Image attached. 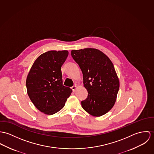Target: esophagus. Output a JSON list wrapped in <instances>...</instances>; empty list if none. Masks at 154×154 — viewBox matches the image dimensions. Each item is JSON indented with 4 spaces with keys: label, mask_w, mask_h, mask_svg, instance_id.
<instances>
[{
    "label": "esophagus",
    "mask_w": 154,
    "mask_h": 154,
    "mask_svg": "<svg viewBox=\"0 0 154 154\" xmlns=\"http://www.w3.org/2000/svg\"><path fill=\"white\" fill-rule=\"evenodd\" d=\"M77 88V86L76 85H74V86H72V87H71V89H72V90L73 91H74L75 90V89Z\"/></svg>",
    "instance_id": "1"
}]
</instances>
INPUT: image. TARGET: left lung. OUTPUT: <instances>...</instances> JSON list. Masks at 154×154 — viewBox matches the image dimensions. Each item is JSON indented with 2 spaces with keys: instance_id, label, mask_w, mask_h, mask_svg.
<instances>
[{
  "instance_id": "obj_1",
  "label": "left lung",
  "mask_w": 154,
  "mask_h": 154,
  "mask_svg": "<svg viewBox=\"0 0 154 154\" xmlns=\"http://www.w3.org/2000/svg\"><path fill=\"white\" fill-rule=\"evenodd\" d=\"M71 55L83 76L88 96L82 101L83 109L91 115L101 116L114 106L119 81L114 66L102 52L94 48L72 50Z\"/></svg>"
}]
</instances>
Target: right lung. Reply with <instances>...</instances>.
<instances>
[{
  "instance_id": "obj_1",
  "label": "right lung",
  "mask_w": 154,
  "mask_h": 154,
  "mask_svg": "<svg viewBox=\"0 0 154 154\" xmlns=\"http://www.w3.org/2000/svg\"><path fill=\"white\" fill-rule=\"evenodd\" d=\"M68 51H49L35 61L27 76L28 94L35 106L41 112L53 115L62 109L71 89L63 85L61 66Z\"/></svg>"
}]
</instances>
